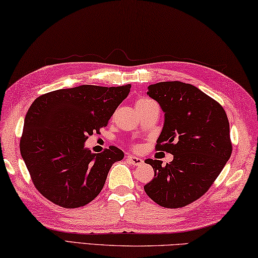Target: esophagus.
<instances>
[{
    "mask_svg": "<svg viewBox=\"0 0 258 258\" xmlns=\"http://www.w3.org/2000/svg\"><path fill=\"white\" fill-rule=\"evenodd\" d=\"M127 160L130 161V163H132V165H134V166H141V165H143L142 159L135 157V156H128L127 157Z\"/></svg>",
    "mask_w": 258,
    "mask_h": 258,
    "instance_id": "1",
    "label": "esophagus"
}]
</instances>
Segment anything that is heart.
<instances>
[{
    "label": "heart",
    "instance_id": "heart-1",
    "mask_svg": "<svg viewBox=\"0 0 258 258\" xmlns=\"http://www.w3.org/2000/svg\"><path fill=\"white\" fill-rule=\"evenodd\" d=\"M150 104H154V102L152 100L148 99V98H140V99L137 100V102H135V107L138 108H142V107L144 106H148Z\"/></svg>",
    "mask_w": 258,
    "mask_h": 258
}]
</instances>
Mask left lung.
Returning <instances> with one entry per match:
<instances>
[{
    "instance_id": "left-lung-1",
    "label": "left lung",
    "mask_w": 258,
    "mask_h": 258,
    "mask_svg": "<svg viewBox=\"0 0 258 258\" xmlns=\"http://www.w3.org/2000/svg\"><path fill=\"white\" fill-rule=\"evenodd\" d=\"M148 89L165 113L156 150L171 153L174 160L166 166L145 160L154 178L144 190L160 207H186L207 193L231 156L228 117L218 101L189 83L159 82Z\"/></svg>"
}]
</instances>
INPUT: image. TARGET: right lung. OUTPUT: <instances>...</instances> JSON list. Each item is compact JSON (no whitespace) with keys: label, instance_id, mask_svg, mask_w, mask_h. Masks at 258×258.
Wrapping results in <instances>:
<instances>
[{"label":"right lung","instance_id":"right-lung-1","mask_svg":"<svg viewBox=\"0 0 258 258\" xmlns=\"http://www.w3.org/2000/svg\"><path fill=\"white\" fill-rule=\"evenodd\" d=\"M131 84L59 89L39 96L28 109L20 152L39 193L65 209L90 203L105 185L110 167L124 158L111 145L101 153L84 148L89 135L108 124Z\"/></svg>","mask_w":258,"mask_h":258}]
</instances>
